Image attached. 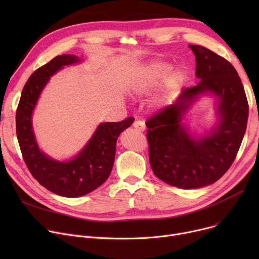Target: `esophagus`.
<instances>
[{
  "label": "esophagus",
  "mask_w": 259,
  "mask_h": 259,
  "mask_svg": "<svg viewBox=\"0 0 259 259\" xmlns=\"http://www.w3.org/2000/svg\"><path fill=\"white\" fill-rule=\"evenodd\" d=\"M133 127L139 130V131H144L146 129V125H145V121L143 120H140V119H137L134 122H133Z\"/></svg>",
  "instance_id": "1"
}]
</instances>
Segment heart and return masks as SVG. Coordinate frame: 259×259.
Listing matches in <instances>:
<instances>
[{
	"mask_svg": "<svg viewBox=\"0 0 259 259\" xmlns=\"http://www.w3.org/2000/svg\"><path fill=\"white\" fill-rule=\"evenodd\" d=\"M151 69L156 72V73H162V72H166L170 69L169 65L167 64H164V63H156V64H153Z\"/></svg>",
	"mask_w": 259,
	"mask_h": 259,
	"instance_id": "heart-1",
	"label": "heart"
}]
</instances>
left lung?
Wrapping results in <instances>:
<instances>
[{
    "mask_svg": "<svg viewBox=\"0 0 259 259\" xmlns=\"http://www.w3.org/2000/svg\"><path fill=\"white\" fill-rule=\"evenodd\" d=\"M198 83L185 88L176 102L152 115L148 127L149 159L156 178L181 189H197L219 181L236 157L247 129L249 105L235 68L208 48L190 45ZM219 99V125L195 139L181 124L199 95Z\"/></svg>",
    "mask_w": 259,
    "mask_h": 259,
    "instance_id": "8db88e82",
    "label": "left lung"
}]
</instances>
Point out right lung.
Wrapping results in <instances>:
<instances>
[{
  "label": "right lung",
  "mask_w": 259,
  "mask_h": 259,
  "mask_svg": "<svg viewBox=\"0 0 259 259\" xmlns=\"http://www.w3.org/2000/svg\"><path fill=\"white\" fill-rule=\"evenodd\" d=\"M79 62L73 54H62L36 69L23 88L16 115L17 137L27 168L43 187L65 197L83 196L107 181L113 167L118 135L134 121L130 116L117 122H103L83 150L68 161L56 160L39 150L31 122L39 94L50 76L64 66Z\"/></svg>",
  "instance_id": "right-lung-1"
}]
</instances>
